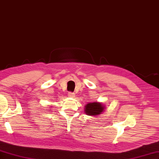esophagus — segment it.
I'll return each mask as SVG.
<instances>
[{
  "mask_svg": "<svg viewBox=\"0 0 159 159\" xmlns=\"http://www.w3.org/2000/svg\"><path fill=\"white\" fill-rule=\"evenodd\" d=\"M68 96H70V97H74L75 93H72V92H68Z\"/></svg>",
  "mask_w": 159,
  "mask_h": 159,
  "instance_id": "obj_1",
  "label": "esophagus"
}]
</instances>
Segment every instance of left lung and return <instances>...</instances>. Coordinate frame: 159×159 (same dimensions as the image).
<instances>
[{"mask_svg":"<svg viewBox=\"0 0 159 159\" xmlns=\"http://www.w3.org/2000/svg\"><path fill=\"white\" fill-rule=\"evenodd\" d=\"M104 107L102 104L98 102H92L86 104L85 113L89 116H98L103 111Z\"/></svg>","mask_w":159,"mask_h":159,"instance_id":"left-lung-1","label":"left lung"}]
</instances>
